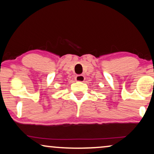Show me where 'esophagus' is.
<instances>
[{
	"label": "esophagus",
	"mask_w": 154,
	"mask_h": 154,
	"mask_svg": "<svg viewBox=\"0 0 154 154\" xmlns=\"http://www.w3.org/2000/svg\"><path fill=\"white\" fill-rule=\"evenodd\" d=\"M75 80L77 82H83L85 80V76L82 75H77L75 77Z\"/></svg>",
	"instance_id": "obj_1"
}]
</instances>
